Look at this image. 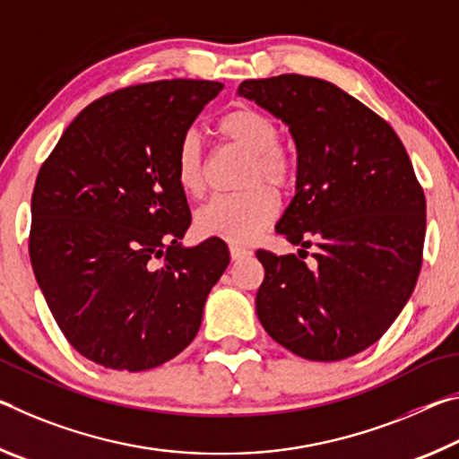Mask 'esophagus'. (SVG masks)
<instances>
[{
  "label": "esophagus",
  "mask_w": 459,
  "mask_h": 459,
  "mask_svg": "<svg viewBox=\"0 0 459 459\" xmlns=\"http://www.w3.org/2000/svg\"><path fill=\"white\" fill-rule=\"evenodd\" d=\"M250 250H246V247H242V246H238V244H231L230 246V256H231V260H242V258H247L250 256Z\"/></svg>",
  "instance_id": "obj_1"
}]
</instances>
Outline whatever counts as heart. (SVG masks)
Listing matches in <instances>:
<instances>
[{
    "label": "heart",
    "mask_w": 459,
    "mask_h": 459,
    "mask_svg": "<svg viewBox=\"0 0 459 459\" xmlns=\"http://www.w3.org/2000/svg\"><path fill=\"white\" fill-rule=\"evenodd\" d=\"M215 132L228 144L247 154L242 186L236 195H220L209 199L195 213V230L199 236L221 238L246 244L266 230L279 212L276 191H289L299 178V159L295 152L279 144V124L256 108H236L223 114ZM175 178L178 189L189 197H199L205 189V160L201 138L191 132L180 136L175 152Z\"/></svg>",
    "instance_id": "b5f03b06"
}]
</instances>
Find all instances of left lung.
Segmentation results:
<instances>
[{"label":"left lung","instance_id":"8db88e82","mask_svg":"<svg viewBox=\"0 0 459 459\" xmlns=\"http://www.w3.org/2000/svg\"><path fill=\"white\" fill-rule=\"evenodd\" d=\"M238 95L289 126L299 159L297 193L276 223L299 256L256 252L262 327L305 359L356 356L399 317L423 262L425 195L407 150L385 119L329 81L247 79ZM313 245L316 260L305 263Z\"/></svg>","mask_w":459,"mask_h":459}]
</instances>
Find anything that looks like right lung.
Segmentation results:
<instances>
[{
	"instance_id": "1",
	"label": "right lung",
	"mask_w": 459,
	"mask_h": 459,
	"mask_svg": "<svg viewBox=\"0 0 459 459\" xmlns=\"http://www.w3.org/2000/svg\"><path fill=\"white\" fill-rule=\"evenodd\" d=\"M221 89L172 79L105 95L36 177L34 276L60 332L103 368L142 372L180 354L230 264L220 238L180 244L191 212L175 178L180 136Z\"/></svg>"
}]
</instances>
